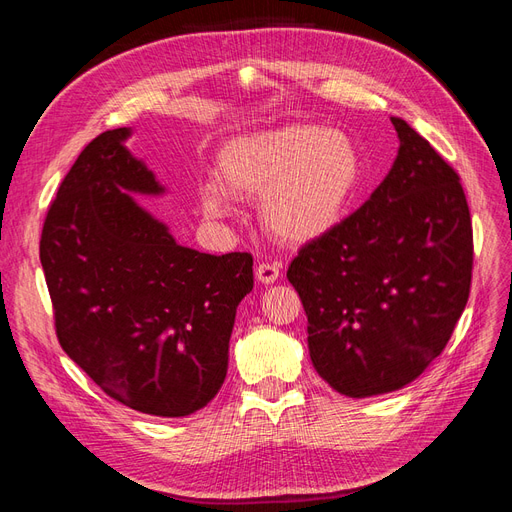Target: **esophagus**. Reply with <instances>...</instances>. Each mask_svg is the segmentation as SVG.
I'll use <instances>...</instances> for the list:
<instances>
[{
  "instance_id": "1",
  "label": "esophagus",
  "mask_w": 512,
  "mask_h": 512,
  "mask_svg": "<svg viewBox=\"0 0 512 512\" xmlns=\"http://www.w3.org/2000/svg\"><path fill=\"white\" fill-rule=\"evenodd\" d=\"M256 277L262 284H273L280 277V265L277 262H260L256 267Z\"/></svg>"
}]
</instances>
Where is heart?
I'll use <instances>...</instances> for the list:
<instances>
[{"mask_svg": "<svg viewBox=\"0 0 512 512\" xmlns=\"http://www.w3.org/2000/svg\"><path fill=\"white\" fill-rule=\"evenodd\" d=\"M218 181L200 190L209 218H224L230 198H260V222L284 243H309L344 218L359 190L363 164L352 138L339 130L290 123L228 141L218 156Z\"/></svg>", "mask_w": 512, "mask_h": 512, "instance_id": "obj_1", "label": "heart"}]
</instances>
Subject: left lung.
Instances as JSON below:
<instances>
[{"label": "left lung", "instance_id": "1", "mask_svg": "<svg viewBox=\"0 0 512 512\" xmlns=\"http://www.w3.org/2000/svg\"><path fill=\"white\" fill-rule=\"evenodd\" d=\"M369 200L305 243L288 282L322 380L348 397L406 386L451 339L472 286V218L457 170L404 119Z\"/></svg>", "mask_w": 512, "mask_h": 512}]
</instances>
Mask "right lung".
Returning a JSON list of instances; mask_svg holds the SVG:
<instances>
[{"instance_id":"obj_1","label":"right lung","mask_w":512,"mask_h":512,"mask_svg":"<svg viewBox=\"0 0 512 512\" xmlns=\"http://www.w3.org/2000/svg\"><path fill=\"white\" fill-rule=\"evenodd\" d=\"M128 136H96L46 211L40 262L55 333L108 397L143 414L188 416L222 389L254 258L179 245L138 207L128 192L162 188L123 147Z\"/></svg>"}]
</instances>
